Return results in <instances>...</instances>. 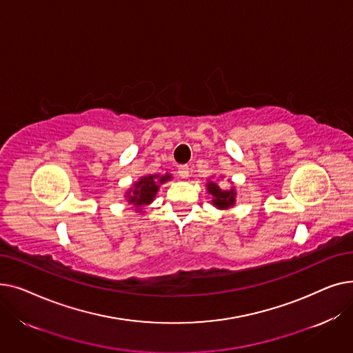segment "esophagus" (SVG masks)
Instances as JSON below:
<instances>
[{
    "instance_id": "esophagus-1",
    "label": "esophagus",
    "mask_w": 353,
    "mask_h": 353,
    "mask_svg": "<svg viewBox=\"0 0 353 353\" xmlns=\"http://www.w3.org/2000/svg\"><path fill=\"white\" fill-rule=\"evenodd\" d=\"M177 173H179V176H180L181 179H188V177H189V165H186V164L180 165Z\"/></svg>"
}]
</instances>
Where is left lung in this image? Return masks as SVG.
<instances>
[{
    "label": "left lung",
    "mask_w": 353,
    "mask_h": 353,
    "mask_svg": "<svg viewBox=\"0 0 353 353\" xmlns=\"http://www.w3.org/2000/svg\"><path fill=\"white\" fill-rule=\"evenodd\" d=\"M208 190L209 193L214 197L213 199V205L219 209H228L229 206H233L234 205V190L230 189V190H221L216 183L210 181L208 184Z\"/></svg>",
    "instance_id": "left-lung-1"
}]
</instances>
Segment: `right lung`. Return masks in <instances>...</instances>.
I'll return each mask as SVG.
<instances>
[{
  "label": "right lung",
  "instance_id": "right-lung-1",
  "mask_svg": "<svg viewBox=\"0 0 353 353\" xmlns=\"http://www.w3.org/2000/svg\"><path fill=\"white\" fill-rule=\"evenodd\" d=\"M170 174H165V176H144L139 180V183H134V189L133 193L130 194L128 193V201L133 203V205L136 208H141V206H145L148 205V203L153 201L157 190H159V183H164L167 180H170ZM139 212L141 209H137Z\"/></svg>",
  "mask_w": 353,
  "mask_h": 353
}]
</instances>
